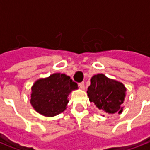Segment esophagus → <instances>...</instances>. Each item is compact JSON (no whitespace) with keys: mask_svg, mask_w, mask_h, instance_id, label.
Here are the masks:
<instances>
[{"mask_svg":"<svg viewBox=\"0 0 150 150\" xmlns=\"http://www.w3.org/2000/svg\"><path fill=\"white\" fill-rule=\"evenodd\" d=\"M79 87L81 88V89H84V88H85L84 83H83V82H82V83H79Z\"/></svg>","mask_w":150,"mask_h":150,"instance_id":"34e87169","label":"esophagus"}]
</instances>
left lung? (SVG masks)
<instances>
[{
  "mask_svg": "<svg viewBox=\"0 0 150 150\" xmlns=\"http://www.w3.org/2000/svg\"><path fill=\"white\" fill-rule=\"evenodd\" d=\"M90 102L108 114L121 113L126 88L122 83L108 78L104 74H97L91 79L88 88Z\"/></svg>",
  "mask_w": 150,
  "mask_h": 150,
  "instance_id": "obj_1",
  "label": "left lung"
}]
</instances>
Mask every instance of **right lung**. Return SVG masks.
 <instances>
[{
    "mask_svg": "<svg viewBox=\"0 0 150 150\" xmlns=\"http://www.w3.org/2000/svg\"><path fill=\"white\" fill-rule=\"evenodd\" d=\"M78 88L70 76L54 73L39 79L32 86L30 104L34 110L45 116H54L67 108L69 94Z\"/></svg>",
    "mask_w": 150,
    "mask_h": 150,
    "instance_id": "obj_1",
    "label": "right lung"
}]
</instances>
